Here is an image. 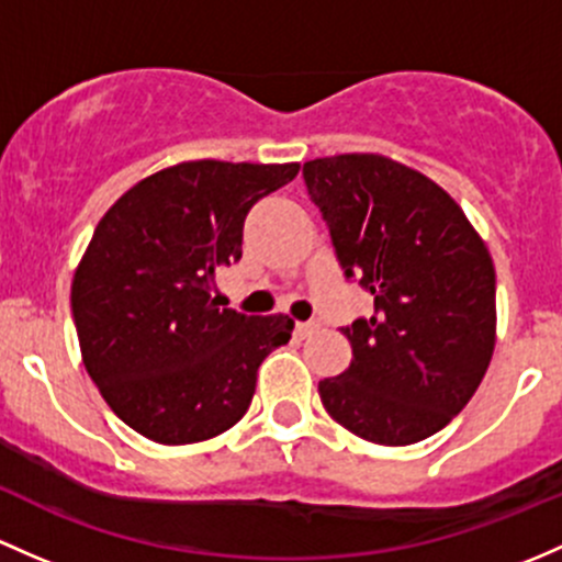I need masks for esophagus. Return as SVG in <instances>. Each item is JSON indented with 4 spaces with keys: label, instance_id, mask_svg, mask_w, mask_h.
<instances>
[{
    "label": "esophagus",
    "instance_id": "34e87169",
    "mask_svg": "<svg viewBox=\"0 0 562 562\" xmlns=\"http://www.w3.org/2000/svg\"><path fill=\"white\" fill-rule=\"evenodd\" d=\"M317 328H321V326H317V323H296V334L301 336V339H306V336H312Z\"/></svg>",
    "mask_w": 562,
    "mask_h": 562
}]
</instances>
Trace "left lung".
Returning <instances> with one entry per match:
<instances>
[{"label": "left lung", "instance_id": "8db88e82", "mask_svg": "<svg viewBox=\"0 0 562 562\" xmlns=\"http://www.w3.org/2000/svg\"><path fill=\"white\" fill-rule=\"evenodd\" d=\"M347 277L374 296L341 328L352 360L321 401L366 441L406 447L463 409L495 350V266L465 212L430 177L380 153L304 164Z\"/></svg>", "mask_w": 562, "mask_h": 562}]
</instances>
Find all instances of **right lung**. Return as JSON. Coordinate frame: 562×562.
I'll return each mask as SVG.
<instances>
[{
    "instance_id": "add662e5",
    "label": "right lung",
    "mask_w": 562,
    "mask_h": 562,
    "mask_svg": "<svg viewBox=\"0 0 562 562\" xmlns=\"http://www.w3.org/2000/svg\"><path fill=\"white\" fill-rule=\"evenodd\" d=\"M299 164L202 158L145 177L104 212L72 280L86 371L110 409L158 445H196L245 417L258 366L288 345V315L212 299L241 258L245 217Z\"/></svg>"
}]
</instances>
